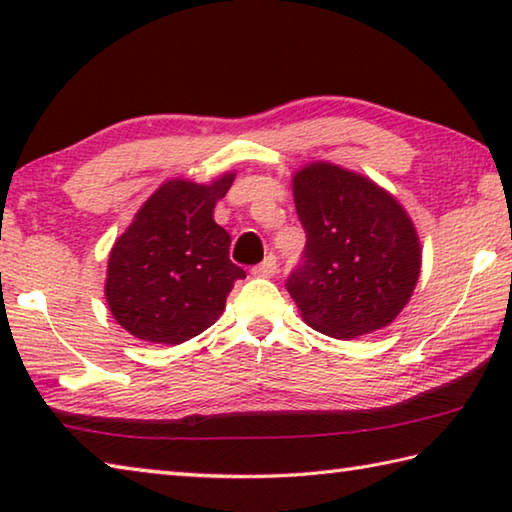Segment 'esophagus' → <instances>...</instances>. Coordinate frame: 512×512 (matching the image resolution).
<instances>
[{
  "label": "esophagus",
  "mask_w": 512,
  "mask_h": 512,
  "mask_svg": "<svg viewBox=\"0 0 512 512\" xmlns=\"http://www.w3.org/2000/svg\"><path fill=\"white\" fill-rule=\"evenodd\" d=\"M277 273V259L275 255H268L262 264H257L253 268V275L255 277H273Z\"/></svg>",
  "instance_id": "esophagus-1"
}]
</instances>
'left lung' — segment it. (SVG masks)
<instances>
[{
    "label": "left lung",
    "instance_id": "obj_1",
    "mask_svg": "<svg viewBox=\"0 0 512 512\" xmlns=\"http://www.w3.org/2000/svg\"><path fill=\"white\" fill-rule=\"evenodd\" d=\"M291 187L307 246L287 291L302 320L343 341L391 325L420 277L411 216L384 187L332 162L305 164Z\"/></svg>",
    "mask_w": 512,
    "mask_h": 512
}]
</instances>
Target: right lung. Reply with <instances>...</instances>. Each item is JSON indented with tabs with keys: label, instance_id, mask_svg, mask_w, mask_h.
<instances>
[{
	"label": "right lung",
	"instance_id": "add662e5",
	"mask_svg": "<svg viewBox=\"0 0 512 512\" xmlns=\"http://www.w3.org/2000/svg\"><path fill=\"white\" fill-rule=\"evenodd\" d=\"M235 171L198 185L171 178L146 198L108 257L112 318L149 343L178 345L214 325L244 268L230 262V235L214 221Z\"/></svg>",
	"mask_w": 512,
	"mask_h": 512
}]
</instances>
